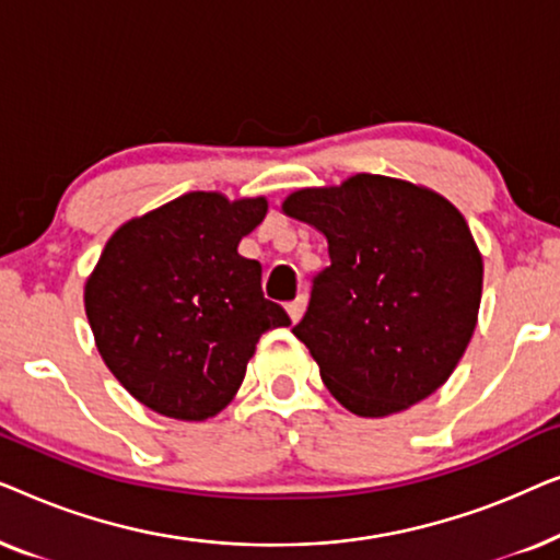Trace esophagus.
I'll list each match as a JSON object with an SVG mask.
<instances>
[{
    "label": "esophagus",
    "mask_w": 560,
    "mask_h": 560,
    "mask_svg": "<svg viewBox=\"0 0 560 560\" xmlns=\"http://www.w3.org/2000/svg\"><path fill=\"white\" fill-rule=\"evenodd\" d=\"M305 305H308V301H305V295H298L295 301L288 305V316H290V320H293V324H298V320L303 318V313H305Z\"/></svg>",
    "instance_id": "1"
}]
</instances>
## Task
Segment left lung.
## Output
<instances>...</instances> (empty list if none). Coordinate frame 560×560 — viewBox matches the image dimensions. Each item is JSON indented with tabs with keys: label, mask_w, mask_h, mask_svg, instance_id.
<instances>
[{
	"label": "left lung",
	"mask_w": 560,
	"mask_h": 560,
	"mask_svg": "<svg viewBox=\"0 0 560 560\" xmlns=\"http://www.w3.org/2000/svg\"><path fill=\"white\" fill-rule=\"evenodd\" d=\"M282 213L328 242L331 265L293 328L328 393L362 418L433 395L469 347L481 303L485 265L462 211L425 186L357 173L295 190Z\"/></svg>",
	"instance_id": "1"
}]
</instances>
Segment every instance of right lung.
Here are the masks:
<instances>
[{
	"label": "right lung",
	"instance_id": "right-lung-1",
	"mask_svg": "<svg viewBox=\"0 0 560 560\" xmlns=\"http://www.w3.org/2000/svg\"><path fill=\"white\" fill-rule=\"evenodd\" d=\"M265 213V196L190 190L109 236L83 305L104 364L144 408L213 418L242 387L259 336L290 326L265 301L257 259L236 252Z\"/></svg>",
	"mask_w": 560,
	"mask_h": 560
}]
</instances>
